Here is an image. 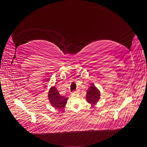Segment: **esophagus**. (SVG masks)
<instances>
[{"mask_svg": "<svg viewBox=\"0 0 147 147\" xmlns=\"http://www.w3.org/2000/svg\"><path fill=\"white\" fill-rule=\"evenodd\" d=\"M78 91L77 90V91H74L72 93L73 94H75V93H78Z\"/></svg>", "mask_w": 147, "mask_h": 147, "instance_id": "esophagus-1", "label": "esophagus"}]
</instances>
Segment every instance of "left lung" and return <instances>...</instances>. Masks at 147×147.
<instances>
[{
    "mask_svg": "<svg viewBox=\"0 0 147 147\" xmlns=\"http://www.w3.org/2000/svg\"><path fill=\"white\" fill-rule=\"evenodd\" d=\"M86 97V100L89 103L92 104H95L99 99L100 92L95 86H91L87 91Z\"/></svg>",
    "mask_w": 147,
    "mask_h": 147,
    "instance_id": "1",
    "label": "left lung"
}]
</instances>
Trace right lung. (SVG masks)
Returning a JSON list of instances; mask_svg holds the SVG:
<instances>
[{
    "mask_svg": "<svg viewBox=\"0 0 147 147\" xmlns=\"http://www.w3.org/2000/svg\"><path fill=\"white\" fill-rule=\"evenodd\" d=\"M48 99L51 105L57 109L64 108L68 99L65 96H61L55 86L52 87L49 91Z\"/></svg>",
    "mask_w": 147,
    "mask_h": 147,
    "instance_id": "right-lung-1",
    "label": "right lung"
}]
</instances>
